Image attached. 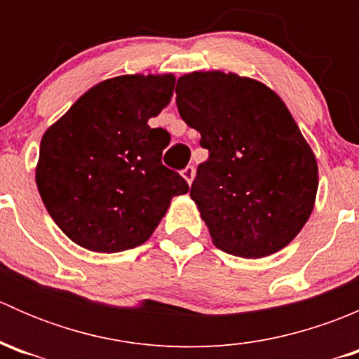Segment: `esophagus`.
I'll return each instance as SVG.
<instances>
[{
	"instance_id": "1",
	"label": "esophagus",
	"mask_w": 359,
	"mask_h": 359,
	"mask_svg": "<svg viewBox=\"0 0 359 359\" xmlns=\"http://www.w3.org/2000/svg\"><path fill=\"white\" fill-rule=\"evenodd\" d=\"M194 166H186V168L182 170V177H184V180H186L187 184H193V180H194Z\"/></svg>"
}]
</instances>
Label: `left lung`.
I'll list each match as a JSON object with an SVG mask.
<instances>
[{
	"instance_id": "left-lung-1",
	"label": "left lung",
	"mask_w": 359,
	"mask_h": 359,
	"mask_svg": "<svg viewBox=\"0 0 359 359\" xmlns=\"http://www.w3.org/2000/svg\"><path fill=\"white\" fill-rule=\"evenodd\" d=\"M180 118L208 159L191 186L213 245L243 259L287 247L313 213L318 161L295 119L262 81L194 71L177 81Z\"/></svg>"
}]
</instances>
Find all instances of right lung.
<instances>
[{
  "instance_id": "1",
  "label": "right lung",
  "mask_w": 359,
  "mask_h": 359,
  "mask_svg": "<svg viewBox=\"0 0 359 359\" xmlns=\"http://www.w3.org/2000/svg\"><path fill=\"white\" fill-rule=\"evenodd\" d=\"M173 86L172 72L104 79L43 133L36 186L76 245L99 253L139 247L172 198L189 191L161 165L168 132L147 125L168 106Z\"/></svg>"
}]
</instances>
